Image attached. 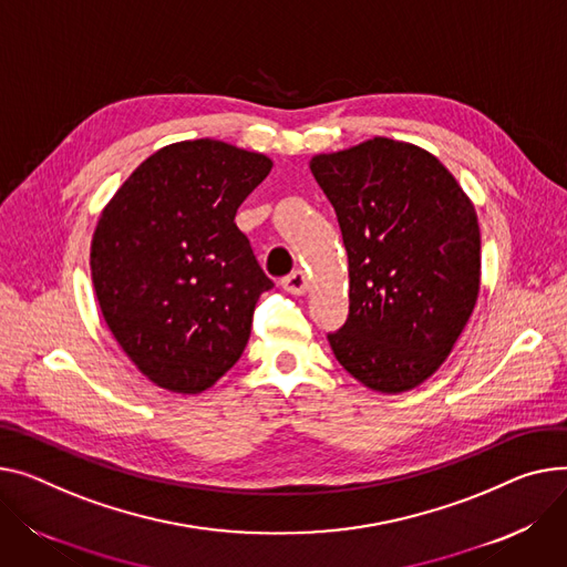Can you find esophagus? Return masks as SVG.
Segmentation results:
<instances>
[{
	"instance_id": "34e87169",
	"label": "esophagus",
	"mask_w": 567,
	"mask_h": 567,
	"mask_svg": "<svg viewBox=\"0 0 567 567\" xmlns=\"http://www.w3.org/2000/svg\"><path fill=\"white\" fill-rule=\"evenodd\" d=\"M282 287H285L289 293L300 296V293L308 291L310 280H308V276H306L303 271H293V274H289L287 278H282Z\"/></svg>"
}]
</instances>
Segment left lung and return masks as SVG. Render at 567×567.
<instances>
[{
  "mask_svg": "<svg viewBox=\"0 0 567 567\" xmlns=\"http://www.w3.org/2000/svg\"><path fill=\"white\" fill-rule=\"evenodd\" d=\"M349 255V319L328 334L355 381L383 394L422 385L465 330L481 289L472 200L424 147L373 136L317 155Z\"/></svg>",
  "mask_w": 567,
  "mask_h": 567,
  "instance_id": "left-lung-1",
  "label": "left lung"
}]
</instances>
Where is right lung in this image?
I'll return each mask as SVG.
<instances>
[{
    "label": "right lung",
    "mask_w": 567,
    "mask_h": 567,
    "mask_svg": "<svg viewBox=\"0 0 567 567\" xmlns=\"http://www.w3.org/2000/svg\"><path fill=\"white\" fill-rule=\"evenodd\" d=\"M274 162L196 138L150 155L100 214L91 276L102 317L155 385L212 388L244 353L274 282L235 216Z\"/></svg>",
    "instance_id": "obj_1"
}]
</instances>
